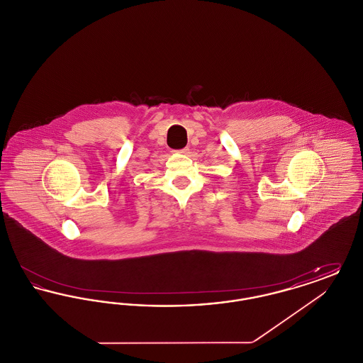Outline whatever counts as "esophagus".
<instances>
[{"label":"esophagus","mask_w":363,"mask_h":363,"mask_svg":"<svg viewBox=\"0 0 363 363\" xmlns=\"http://www.w3.org/2000/svg\"><path fill=\"white\" fill-rule=\"evenodd\" d=\"M189 148H182V150H179L178 151V154H182V155H188L189 154Z\"/></svg>","instance_id":"1"}]
</instances>
